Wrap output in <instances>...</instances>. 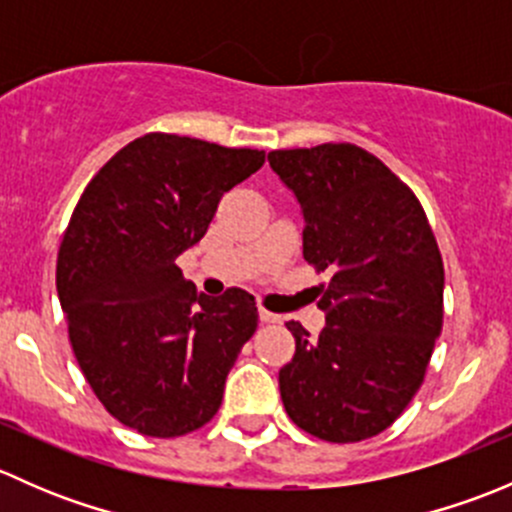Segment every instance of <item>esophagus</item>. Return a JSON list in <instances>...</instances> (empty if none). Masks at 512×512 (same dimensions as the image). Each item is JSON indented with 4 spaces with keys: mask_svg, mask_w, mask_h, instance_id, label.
Returning <instances> with one entry per match:
<instances>
[{
    "mask_svg": "<svg viewBox=\"0 0 512 512\" xmlns=\"http://www.w3.org/2000/svg\"><path fill=\"white\" fill-rule=\"evenodd\" d=\"M260 322H265V324H282V317H280V314H272L270 309L260 307Z\"/></svg>",
    "mask_w": 512,
    "mask_h": 512,
    "instance_id": "esophagus-1",
    "label": "esophagus"
}]
</instances>
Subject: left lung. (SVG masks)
Returning <instances> with one entry per match:
<instances>
[{
	"instance_id": "8db88e82",
	"label": "left lung",
	"mask_w": 512,
	"mask_h": 512,
	"mask_svg": "<svg viewBox=\"0 0 512 512\" xmlns=\"http://www.w3.org/2000/svg\"><path fill=\"white\" fill-rule=\"evenodd\" d=\"M297 195L304 260L319 285L317 339L287 322L294 356L280 369L287 416L329 443L386 431L421 389L443 327V260L414 190L354 143L270 151Z\"/></svg>"
}]
</instances>
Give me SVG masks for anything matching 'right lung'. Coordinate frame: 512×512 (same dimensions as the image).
Returning a JSON list of instances; mask_svg holds the SVG:
<instances>
[{
    "instance_id": "obj_1",
    "label": "right lung",
    "mask_w": 512,
    "mask_h": 512,
    "mask_svg": "<svg viewBox=\"0 0 512 512\" xmlns=\"http://www.w3.org/2000/svg\"><path fill=\"white\" fill-rule=\"evenodd\" d=\"M262 163L265 151L146 133L76 203L56 257L71 349L103 409L143 436L205 426L255 334L250 292L198 294L175 257L200 242L220 198Z\"/></svg>"
}]
</instances>
